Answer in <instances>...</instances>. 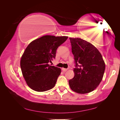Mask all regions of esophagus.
I'll list each match as a JSON object with an SVG mask.
<instances>
[{"label": "esophagus", "instance_id": "esophagus-1", "mask_svg": "<svg viewBox=\"0 0 120 120\" xmlns=\"http://www.w3.org/2000/svg\"><path fill=\"white\" fill-rule=\"evenodd\" d=\"M68 68H62V70H63V71L64 72H65V71H68Z\"/></svg>", "mask_w": 120, "mask_h": 120}]
</instances>
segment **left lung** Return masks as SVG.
<instances>
[{"label": "left lung", "mask_w": 120, "mask_h": 120, "mask_svg": "<svg viewBox=\"0 0 120 120\" xmlns=\"http://www.w3.org/2000/svg\"><path fill=\"white\" fill-rule=\"evenodd\" d=\"M74 56V77L68 81L73 91L79 94L92 92L102 80L105 64L99 50L91 43L79 38H70Z\"/></svg>", "instance_id": "1"}]
</instances>
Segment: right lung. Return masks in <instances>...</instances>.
<instances>
[{"instance_id": "obj_1", "label": "right lung", "mask_w": 120, "mask_h": 120, "mask_svg": "<svg viewBox=\"0 0 120 120\" xmlns=\"http://www.w3.org/2000/svg\"><path fill=\"white\" fill-rule=\"evenodd\" d=\"M68 37L45 35L31 42L20 60V68L27 85L37 92L52 89L61 70L50 66L56 58L58 47L66 41Z\"/></svg>"}]
</instances>
